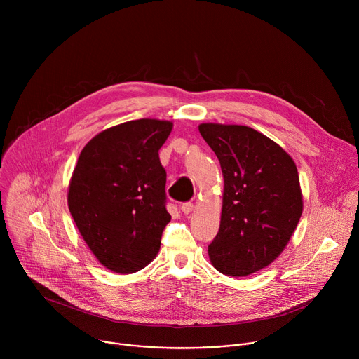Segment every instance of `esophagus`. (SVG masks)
Masks as SVG:
<instances>
[{"label": "esophagus", "instance_id": "obj_1", "mask_svg": "<svg viewBox=\"0 0 359 359\" xmlns=\"http://www.w3.org/2000/svg\"><path fill=\"white\" fill-rule=\"evenodd\" d=\"M180 209H182V212L184 213V215H190L191 212H193V203H183L182 206H180Z\"/></svg>", "mask_w": 359, "mask_h": 359}]
</instances>
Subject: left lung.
I'll list each match as a JSON object with an SVG mask.
<instances>
[{
  "label": "left lung",
  "instance_id": "obj_1",
  "mask_svg": "<svg viewBox=\"0 0 359 359\" xmlns=\"http://www.w3.org/2000/svg\"><path fill=\"white\" fill-rule=\"evenodd\" d=\"M198 132L216 153L224 180L209 259L230 277L257 273L284 251L302 215L297 166L280 144L252 128L201 123Z\"/></svg>",
  "mask_w": 359,
  "mask_h": 359
}]
</instances>
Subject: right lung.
Segmentation results:
<instances>
[{"label":"right lung","instance_id":"obj_1","mask_svg":"<svg viewBox=\"0 0 359 359\" xmlns=\"http://www.w3.org/2000/svg\"><path fill=\"white\" fill-rule=\"evenodd\" d=\"M172 129L169 121H129L99 132L78 158L68 208L89 250L114 273H136L159 252L172 219L159 149Z\"/></svg>","mask_w":359,"mask_h":359}]
</instances>
